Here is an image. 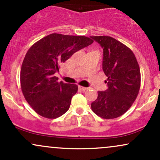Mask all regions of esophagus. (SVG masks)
I'll use <instances>...</instances> for the list:
<instances>
[{
  "mask_svg": "<svg viewBox=\"0 0 160 160\" xmlns=\"http://www.w3.org/2000/svg\"><path fill=\"white\" fill-rule=\"evenodd\" d=\"M78 88L82 91H85V90H86V89H88L87 87H84V86H79Z\"/></svg>",
  "mask_w": 160,
  "mask_h": 160,
  "instance_id": "1",
  "label": "esophagus"
}]
</instances>
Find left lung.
<instances>
[{"label": "left lung", "mask_w": 160, "mask_h": 160, "mask_svg": "<svg viewBox=\"0 0 160 160\" xmlns=\"http://www.w3.org/2000/svg\"><path fill=\"white\" fill-rule=\"evenodd\" d=\"M92 39L103 49L102 68L108 77V89L98 91L91 104L92 111L103 119L120 117L129 109L138 94L141 73L135 55L128 47L108 36H93Z\"/></svg>", "instance_id": "8db88e82"}]
</instances>
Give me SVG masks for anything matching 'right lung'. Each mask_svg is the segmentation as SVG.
Masks as SVG:
<instances>
[{
    "instance_id": "1",
    "label": "right lung",
    "mask_w": 160,
    "mask_h": 160,
    "mask_svg": "<svg viewBox=\"0 0 160 160\" xmlns=\"http://www.w3.org/2000/svg\"><path fill=\"white\" fill-rule=\"evenodd\" d=\"M92 43L85 36L54 33L31 47L22 65L20 81L25 100L37 113L55 119L67 112L78 86L58 82L55 74L74 53Z\"/></svg>"
}]
</instances>
